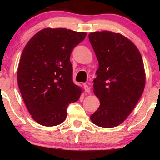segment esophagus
I'll list each match as a JSON object with an SVG mask.
<instances>
[{
	"label": "esophagus",
	"mask_w": 160,
	"mask_h": 160,
	"mask_svg": "<svg viewBox=\"0 0 160 160\" xmlns=\"http://www.w3.org/2000/svg\"><path fill=\"white\" fill-rule=\"evenodd\" d=\"M84 89H85L86 92H87V93H90V92H91V89H90V87H89V86L86 85V84H84Z\"/></svg>",
	"instance_id": "34e87169"
}]
</instances>
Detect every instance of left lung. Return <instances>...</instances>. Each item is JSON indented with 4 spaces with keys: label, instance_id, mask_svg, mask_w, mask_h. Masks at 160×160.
I'll use <instances>...</instances> for the list:
<instances>
[{
    "label": "left lung",
    "instance_id": "left-lung-1",
    "mask_svg": "<svg viewBox=\"0 0 160 160\" xmlns=\"http://www.w3.org/2000/svg\"><path fill=\"white\" fill-rule=\"evenodd\" d=\"M89 39L99 65L93 92L100 101L90 119L99 127L113 128L126 120L144 92V62L135 43L120 33L92 32Z\"/></svg>",
    "mask_w": 160,
    "mask_h": 160
}]
</instances>
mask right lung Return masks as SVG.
I'll use <instances>...</instances> for the list:
<instances>
[{
	"label": "right lung",
	"mask_w": 160,
	"mask_h": 160,
	"mask_svg": "<svg viewBox=\"0 0 160 160\" xmlns=\"http://www.w3.org/2000/svg\"><path fill=\"white\" fill-rule=\"evenodd\" d=\"M86 32L47 28L29 40L17 70V81L32 117L44 126H55L67 117L68 106L78 101L82 88L73 82L70 56Z\"/></svg>",
	"instance_id": "right-lung-1"
}]
</instances>
